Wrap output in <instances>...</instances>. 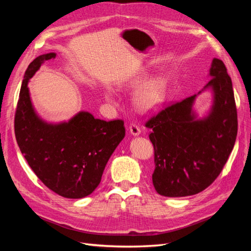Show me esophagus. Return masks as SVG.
<instances>
[{
	"label": "esophagus",
	"instance_id": "1",
	"mask_svg": "<svg viewBox=\"0 0 251 251\" xmlns=\"http://www.w3.org/2000/svg\"><path fill=\"white\" fill-rule=\"evenodd\" d=\"M128 130H130V133L133 135V136H138L140 135L141 131H140V127L136 125V124H131L130 126H128Z\"/></svg>",
	"mask_w": 251,
	"mask_h": 251
}]
</instances>
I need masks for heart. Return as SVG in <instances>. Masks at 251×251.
<instances>
[{
	"mask_svg": "<svg viewBox=\"0 0 251 251\" xmlns=\"http://www.w3.org/2000/svg\"><path fill=\"white\" fill-rule=\"evenodd\" d=\"M105 98L110 102L114 101V97L111 92L105 93ZM165 86L160 79H151L139 89L136 94L135 102L137 107L143 112L153 111L164 101Z\"/></svg>",
	"mask_w": 251,
	"mask_h": 251,
	"instance_id": "heart-1",
	"label": "heart"
}]
</instances>
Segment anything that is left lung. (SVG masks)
<instances>
[{"label":"left lung","mask_w":251,"mask_h":251,"mask_svg":"<svg viewBox=\"0 0 251 251\" xmlns=\"http://www.w3.org/2000/svg\"><path fill=\"white\" fill-rule=\"evenodd\" d=\"M208 76L210 80L198 94L170 105L147 123L153 131L151 179L159 195L176 198L204 191L221 173L233 149L237 108L231 78L221 59H212ZM206 90L212 93V105L199 118L193 104Z\"/></svg>","instance_id":"left-lung-1"}]
</instances>
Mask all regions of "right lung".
I'll return each instance as SVG.
<instances>
[{"instance_id":"1","label":"right lung","mask_w":251,"mask_h":251,"mask_svg":"<svg viewBox=\"0 0 251 251\" xmlns=\"http://www.w3.org/2000/svg\"><path fill=\"white\" fill-rule=\"evenodd\" d=\"M56 53L37 56L24 75L14 118L23 156L43 183L59 196L80 199L100 185L111 155L125 138L123 120L104 121L79 111L68 121L48 123L34 109L28 82Z\"/></svg>"}]
</instances>
